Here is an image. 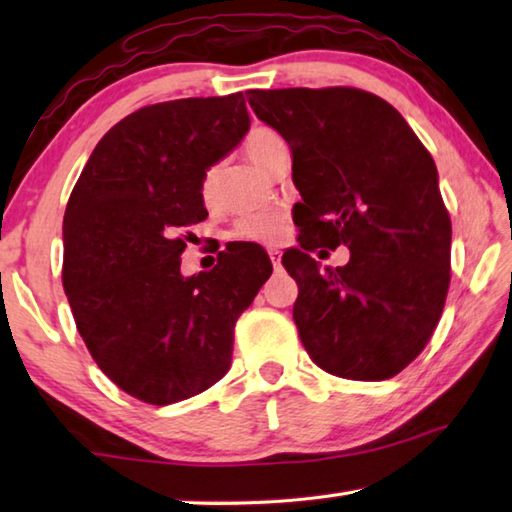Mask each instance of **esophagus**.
I'll return each mask as SVG.
<instances>
[{
	"mask_svg": "<svg viewBox=\"0 0 512 512\" xmlns=\"http://www.w3.org/2000/svg\"><path fill=\"white\" fill-rule=\"evenodd\" d=\"M268 257H271L273 266L277 268V266H280V262H282V250L280 248H271V250H268Z\"/></svg>",
	"mask_w": 512,
	"mask_h": 512,
	"instance_id": "esophagus-1",
	"label": "esophagus"
}]
</instances>
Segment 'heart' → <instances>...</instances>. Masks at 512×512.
Returning <instances> with one entry per match:
<instances>
[{"label":"heart","mask_w":512,"mask_h":512,"mask_svg":"<svg viewBox=\"0 0 512 512\" xmlns=\"http://www.w3.org/2000/svg\"><path fill=\"white\" fill-rule=\"evenodd\" d=\"M282 137L271 128H253L244 140V153L253 160L257 167L268 169L271 164V155L275 144ZM216 196V169H207L201 180V198L205 203H212ZM291 230L289 214L282 210H262L241 216L232 228V237L239 241H250V244H264V246H277L287 239Z\"/></svg>","instance_id":"obj_1"}]
</instances>
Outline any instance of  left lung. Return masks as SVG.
<instances>
[{"instance_id":"left-lung-1","label":"left lung","mask_w":512,"mask_h":512,"mask_svg":"<svg viewBox=\"0 0 512 512\" xmlns=\"http://www.w3.org/2000/svg\"><path fill=\"white\" fill-rule=\"evenodd\" d=\"M246 97L293 153L300 248L282 264L298 282L302 345L329 375L395 377L429 343L452 277V221L433 158L377 94L289 88ZM320 245H348L351 262L320 272L308 257Z\"/></svg>"}]
</instances>
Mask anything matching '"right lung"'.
<instances>
[{"mask_svg":"<svg viewBox=\"0 0 512 512\" xmlns=\"http://www.w3.org/2000/svg\"><path fill=\"white\" fill-rule=\"evenodd\" d=\"M244 94L135 110L94 146L63 219V287L97 366L121 391L167 406L230 370L235 323L273 266L246 241L183 277L180 232L207 219L203 173L244 140Z\"/></svg>","mask_w":512,"mask_h":512,"instance_id":"add662e5","label":"right lung"}]
</instances>
